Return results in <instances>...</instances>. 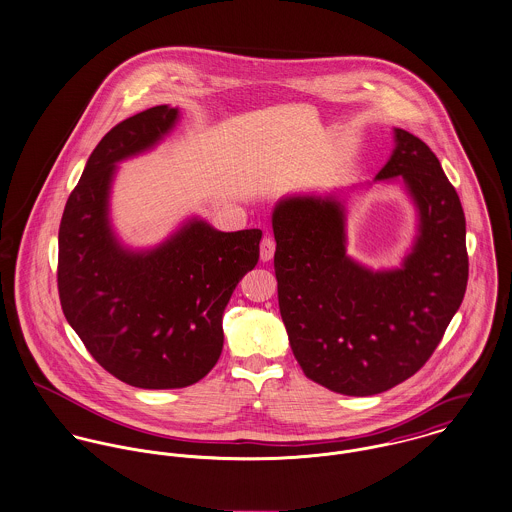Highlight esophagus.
Returning a JSON list of instances; mask_svg holds the SVG:
<instances>
[{"label": "esophagus", "mask_w": 512, "mask_h": 512, "mask_svg": "<svg viewBox=\"0 0 512 512\" xmlns=\"http://www.w3.org/2000/svg\"><path fill=\"white\" fill-rule=\"evenodd\" d=\"M274 252H276V242L274 238L270 236H264L262 244H260V260L262 262H270L274 258Z\"/></svg>", "instance_id": "1"}]
</instances>
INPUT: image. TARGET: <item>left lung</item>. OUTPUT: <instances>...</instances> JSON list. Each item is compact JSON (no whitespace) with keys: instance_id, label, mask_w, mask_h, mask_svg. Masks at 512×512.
<instances>
[{"instance_id":"left-lung-1","label":"left lung","mask_w":512,"mask_h":512,"mask_svg":"<svg viewBox=\"0 0 512 512\" xmlns=\"http://www.w3.org/2000/svg\"><path fill=\"white\" fill-rule=\"evenodd\" d=\"M373 182H399L417 234L399 268L372 270L346 252V193L289 195L272 213L279 313L303 373L368 397L419 372L460 309L467 285L465 217L436 154L393 129Z\"/></svg>"}]
</instances>
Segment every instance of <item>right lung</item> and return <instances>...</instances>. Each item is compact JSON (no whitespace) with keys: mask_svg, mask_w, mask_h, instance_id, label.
<instances>
[{"mask_svg":"<svg viewBox=\"0 0 512 512\" xmlns=\"http://www.w3.org/2000/svg\"><path fill=\"white\" fill-rule=\"evenodd\" d=\"M178 119V107L156 105L99 140L58 231L68 325L103 370L140 389H180L213 370L225 307L260 258V229L221 233L197 217L152 248L119 240L109 217L117 164L154 148Z\"/></svg>","mask_w":512,"mask_h":512,"instance_id":"1","label":"right lung"}]
</instances>
